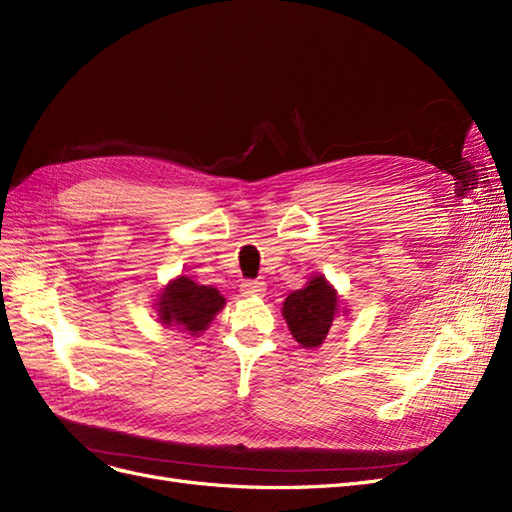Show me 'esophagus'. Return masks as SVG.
I'll list each match as a JSON object with an SVG mask.
<instances>
[{"instance_id":"1","label":"esophagus","mask_w":512,"mask_h":512,"mask_svg":"<svg viewBox=\"0 0 512 512\" xmlns=\"http://www.w3.org/2000/svg\"><path fill=\"white\" fill-rule=\"evenodd\" d=\"M267 284L262 280H245L241 282V294L243 297H260V294H265Z\"/></svg>"}]
</instances>
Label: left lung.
Here are the masks:
<instances>
[{
    "label": "left lung",
    "instance_id": "obj_1",
    "mask_svg": "<svg viewBox=\"0 0 512 512\" xmlns=\"http://www.w3.org/2000/svg\"><path fill=\"white\" fill-rule=\"evenodd\" d=\"M335 314L337 294L322 275H316L303 290L288 294L284 301L288 329L303 348H318L327 339Z\"/></svg>",
    "mask_w": 512,
    "mask_h": 512
}]
</instances>
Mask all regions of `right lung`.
Returning <instances> with one entry per match:
<instances>
[{
  "label": "right lung",
  "mask_w": 512,
  "mask_h": 512,
  "mask_svg": "<svg viewBox=\"0 0 512 512\" xmlns=\"http://www.w3.org/2000/svg\"><path fill=\"white\" fill-rule=\"evenodd\" d=\"M224 303L226 299L215 288L200 286L190 277H179L162 292L158 312L164 324H177L181 331L196 335L209 327Z\"/></svg>",
  "instance_id": "add662e5"
}]
</instances>
